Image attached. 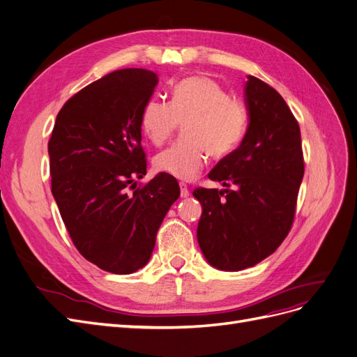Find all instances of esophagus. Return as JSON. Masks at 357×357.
Listing matches in <instances>:
<instances>
[{
	"label": "esophagus",
	"mask_w": 357,
	"mask_h": 357,
	"mask_svg": "<svg viewBox=\"0 0 357 357\" xmlns=\"http://www.w3.org/2000/svg\"><path fill=\"white\" fill-rule=\"evenodd\" d=\"M190 195V190L188 188L186 183H180V196L181 198H188V196Z\"/></svg>",
	"instance_id": "obj_1"
}]
</instances>
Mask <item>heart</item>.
Segmentation results:
<instances>
[{"label": "heart", "mask_w": 357, "mask_h": 357, "mask_svg": "<svg viewBox=\"0 0 357 357\" xmlns=\"http://www.w3.org/2000/svg\"><path fill=\"white\" fill-rule=\"evenodd\" d=\"M140 124L155 146L164 144L180 126H186V142L158 153L153 164L159 173L189 181L201 173L208 153L221 159L236 149L247 131L248 110L218 82L196 75L176 84L171 102L158 97L147 100Z\"/></svg>", "instance_id": "obj_1"}]
</instances>
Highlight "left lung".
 Segmentation results:
<instances>
[{
	"instance_id": "8db88e82",
	"label": "left lung",
	"mask_w": 357,
	"mask_h": 357,
	"mask_svg": "<svg viewBox=\"0 0 357 357\" xmlns=\"http://www.w3.org/2000/svg\"><path fill=\"white\" fill-rule=\"evenodd\" d=\"M250 124L238 149L208 174L225 189L193 190L202 205L198 242L225 272L252 267L291 230L304 176L300 126L282 96L255 77L245 84Z\"/></svg>"
}]
</instances>
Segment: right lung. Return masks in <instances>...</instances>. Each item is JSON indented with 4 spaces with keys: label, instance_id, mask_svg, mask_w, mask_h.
Segmentation results:
<instances>
[{
    "label": "right lung",
    "instance_id": "right-lung-1",
    "mask_svg": "<svg viewBox=\"0 0 357 357\" xmlns=\"http://www.w3.org/2000/svg\"><path fill=\"white\" fill-rule=\"evenodd\" d=\"M158 84L146 69H119L84 87L60 109L48 142L52 193L85 260L130 275L147 264L156 233L180 196L174 177L144 186L142 110Z\"/></svg>",
    "mask_w": 357,
    "mask_h": 357
}]
</instances>
